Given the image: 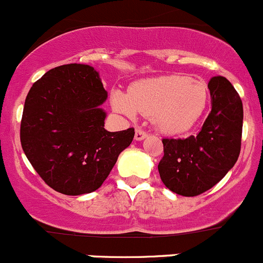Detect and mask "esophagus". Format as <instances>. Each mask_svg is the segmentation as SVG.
Masks as SVG:
<instances>
[{
	"mask_svg": "<svg viewBox=\"0 0 263 263\" xmlns=\"http://www.w3.org/2000/svg\"><path fill=\"white\" fill-rule=\"evenodd\" d=\"M147 135H148V133L143 130V129H137V130H135L134 138H135V140H143L144 138H147Z\"/></svg>",
	"mask_w": 263,
	"mask_h": 263,
	"instance_id": "esophagus-1",
	"label": "esophagus"
}]
</instances>
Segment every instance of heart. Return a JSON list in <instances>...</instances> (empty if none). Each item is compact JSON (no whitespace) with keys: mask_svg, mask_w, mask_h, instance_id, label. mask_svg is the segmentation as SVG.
Wrapping results in <instances>:
<instances>
[{"mask_svg":"<svg viewBox=\"0 0 263 263\" xmlns=\"http://www.w3.org/2000/svg\"><path fill=\"white\" fill-rule=\"evenodd\" d=\"M110 101L115 111L128 118L137 112L152 116L158 130L170 135L190 130L201 119L209 101L204 81L183 74H164L134 82L129 95L111 91Z\"/></svg>","mask_w":263,"mask_h":263,"instance_id":"b5f03b06","label":"heart"}]
</instances>
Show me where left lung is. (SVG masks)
<instances>
[{
  "label": "left lung",
  "instance_id": "1",
  "mask_svg": "<svg viewBox=\"0 0 263 263\" xmlns=\"http://www.w3.org/2000/svg\"><path fill=\"white\" fill-rule=\"evenodd\" d=\"M212 111L196 135L163 139L158 164L162 182L182 196H197L215 186L237 162L240 152L243 105L226 77L209 81Z\"/></svg>",
  "mask_w": 263,
  "mask_h": 263
}]
</instances>
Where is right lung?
Returning a JSON list of instances; mask_svg holds the SVG:
<instances>
[{
	"mask_svg": "<svg viewBox=\"0 0 263 263\" xmlns=\"http://www.w3.org/2000/svg\"><path fill=\"white\" fill-rule=\"evenodd\" d=\"M99 72L88 64L55 67L32 85L21 119L24 153L37 175L64 195L90 194L109 176L134 129L104 128L106 101Z\"/></svg>",
	"mask_w": 263,
	"mask_h": 263,
	"instance_id": "right-lung-1",
	"label": "right lung"
}]
</instances>
